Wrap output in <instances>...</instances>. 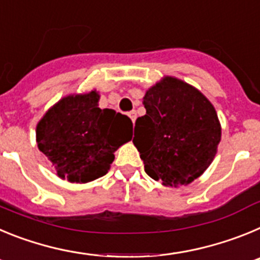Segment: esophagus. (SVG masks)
Returning <instances> with one entry per match:
<instances>
[{
	"label": "esophagus",
	"mask_w": 260,
	"mask_h": 260,
	"mask_svg": "<svg viewBox=\"0 0 260 260\" xmlns=\"http://www.w3.org/2000/svg\"><path fill=\"white\" fill-rule=\"evenodd\" d=\"M127 116L130 117V118H132L133 123H134V122H135V119H137V112H135V110H132V112H128Z\"/></svg>",
	"instance_id": "1"
}]
</instances>
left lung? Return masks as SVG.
I'll list each match as a JSON object with an SVG mask.
<instances>
[{"label":"left lung","mask_w":260,"mask_h":260,"mask_svg":"<svg viewBox=\"0 0 260 260\" xmlns=\"http://www.w3.org/2000/svg\"><path fill=\"white\" fill-rule=\"evenodd\" d=\"M134 142L144 172L167 186L187 185L208 168L221 138L213 105L198 89L167 77L147 91Z\"/></svg>","instance_id":"obj_1"}]
</instances>
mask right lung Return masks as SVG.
<instances>
[{
	"instance_id": "obj_1",
	"label": "right lung",
	"mask_w": 260,
	"mask_h": 260,
	"mask_svg": "<svg viewBox=\"0 0 260 260\" xmlns=\"http://www.w3.org/2000/svg\"><path fill=\"white\" fill-rule=\"evenodd\" d=\"M98 103L96 91L68 96L39 122V150L63 180L84 183L105 176L114 151L133 138L132 119L113 109H100Z\"/></svg>"
}]
</instances>
